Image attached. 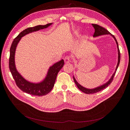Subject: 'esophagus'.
I'll use <instances>...</instances> for the list:
<instances>
[{
  "label": "esophagus",
  "mask_w": 130,
  "mask_h": 130,
  "mask_svg": "<svg viewBox=\"0 0 130 130\" xmlns=\"http://www.w3.org/2000/svg\"><path fill=\"white\" fill-rule=\"evenodd\" d=\"M70 60H70V58L69 56H66L64 58V61L66 63H68L69 62H70Z\"/></svg>",
  "instance_id": "34e87169"
}]
</instances>
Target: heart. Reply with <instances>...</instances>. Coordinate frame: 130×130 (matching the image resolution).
<instances>
[{
	"instance_id": "heart-1",
	"label": "heart",
	"mask_w": 130,
	"mask_h": 130,
	"mask_svg": "<svg viewBox=\"0 0 130 130\" xmlns=\"http://www.w3.org/2000/svg\"><path fill=\"white\" fill-rule=\"evenodd\" d=\"M74 33H75V34H77V33H78V31H77V30H75Z\"/></svg>"
}]
</instances>
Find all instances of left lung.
I'll return each instance as SVG.
<instances>
[{
	"label": "left lung",
	"instance_id": "left-lung-1",
	"mask_svg": "<svg viewBox=\"0 0 130 130\" xmlns=\"http://www.w3.org/2000/svg\"><path fill=\"white\" fill-rule=\"evenodd\" d=\"M92 25L93 26V27L95 29V32L94 33L93 35V37H97V36H101V35H108L109 34L110 35H111V36L114 38L115 39L116 43H117V48H118V63L117 65V67L116 69V71L115 72V73H113V74L112 75V76H111V78L108 81V82H106V84L101 85L99 87H96L95 88H93V89H88V88H85L83 86H82L81 85H80L77 82V81L75 80V78L74 76H73V78H74V81L75 82V83L76 85L77 86V87H78V88L82 92H84L86 94H94V93H95L97 92H99L101 90H103L104 89L106 88V87H107L108 86L111 84V82H112L113 80V77L115 75V74L116 73L117 70L118 69V67L119 64V63H120V50L119 49V46H118V43L117 42V41L116 40V38H115V37L112 35L111 33H110L108 30H107L106 29H105L104 27H102L99 25H97V24H92Z\"/></svg>",
	"mask_w": 130,
	"mask_h": 130
}]
</instances>
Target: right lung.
<instances>
[{
    "label": "right lung",
    "instance_id": "obj_1",
    "mask_svg": "<svg viewBox=\"0 0 130 130\" xmlns=\"http://www.w3.org/2000/svg\"><path fill=\"white\" fill-rule=\"evenodd\" d=\"M53 23H49L44 25H37L34 27H28L19 34L15 37L12 43L10 50L9 68L17 86L23 92L32 95L43 96L49 93L53 89L55 82L57 74L63 67L64 60L56 62L49 68L45 78L40 83H32L23 78L16 69L15 66L14 55L16 47L22 37L29 33L35 32L41 29L46 28Z\"/></svg>",
    "mask_w": 130,
    "mask_h": 130
}]
</instances>
